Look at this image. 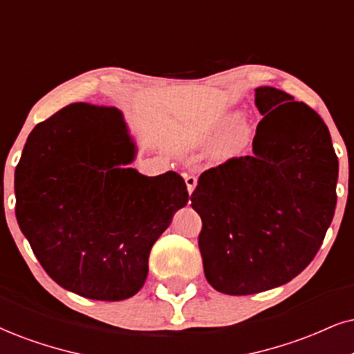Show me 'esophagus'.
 I'll use <instances>...</instances> for the list:
<instances>
[{
    "label": "esophagus",
    "instance_id": "obj_1",
    "mask_svg": "<svg viewBox=\"0 0 354 354\" xmlns=\"http://www.w3.org/2000/svg\"><path fill=\"white\" fill-rule=\"evenodd\" d=\"M185 184H187V190H189V194L192 195V192H194L195 187H197V177L185 176Z\"/></svg>",
    "mask_w": 354,
    "mask_h": 354
}]
</instances>
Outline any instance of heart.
<instances>
[{
  "label": "heart",
  "mask_w": 354,
  "mask_h": 354,
  "mask_svg": "<svg viewBox=\"0 0 354 354\" xmlns=\"http://www.w3.org/2000/svg\"><path fill=\"white\" fill-rule=\"evenodd\" d=\"M239 116L236 113H226L225 116H221L220 120H218V123L215 124V133L216 134H223L226 131L233 128L234 124L238 123ZM248 139V128L244 124H238L236 128L233 129V133H231V138H230V147L231 149H239V147L244 146V142H246Z\"/></svg>",
  "instance_id": "heart-1"
}]
</instances>
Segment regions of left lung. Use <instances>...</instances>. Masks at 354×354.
<instances>
[{
    "label": "left lung",
    "mask_w": 354,
    "mask_h": 354,
    "mask_svg": "<svg viewBox=\"0 0 354 354\" xmlns=\"http://www.w3.org/2000/svg\"><path fill=\"white\" fill-rule=\"evenodd\" d=\"M254 102L264 118L252 154L205 170L190 197L203 223L205 277L228 295L259 294L299 276L337 207L338 157L324 120L272 86L256 88Z\"/></svg>",
    "instance_id": "left-lung-1"
}]
</instances>
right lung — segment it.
<instances>
[{
	"instance_id": "obj_1",
	"label": "right lung",
	"mask_w": 354,
	"mask_h": 354,
	"mask_svg": "<svg viewBox=\"0 0 354 354\" xmlns=\"http://www.w3.org/2000/svg\"><path fill=\"white\" fill-rule=\"evenodd\" d=\"M123 113L73 103L30 131L15 172L16 218L64 289L124 300L147 277L152 244L189 202L177 172L146 177Z\"/></svg>"
}]
</instances>
